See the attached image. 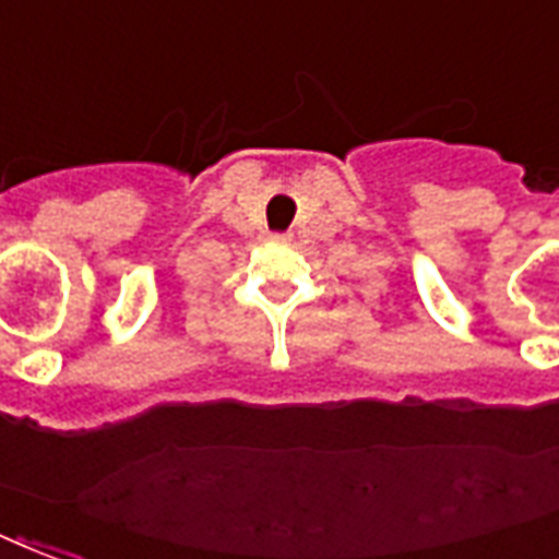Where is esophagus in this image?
<instances>
[{"label": "esophagus", "instance_id": "obj_1", "mask_svg": "<svg viewBox=\"0 0 559 559\" xmlns=\"http://www.w3.org/2000/svg\"><path fill=\"white\" fill-rule=\"evenodd\" d=\"M271 241H274V245H288V241H292V235H285V233L271 235Z\"/></svg>", "mask_w": 559, "mask_h": 559}]
</instances>
